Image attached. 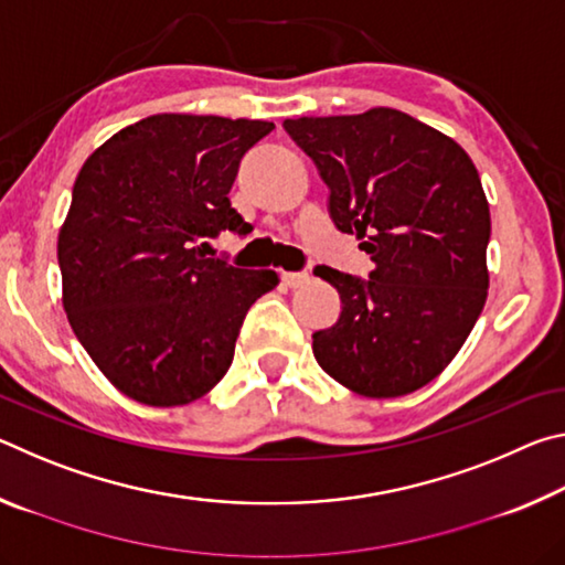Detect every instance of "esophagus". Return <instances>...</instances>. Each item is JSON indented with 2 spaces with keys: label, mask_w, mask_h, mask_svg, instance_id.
Masks as SVG:
<instances>
[{
  "label": "esophagus",
  "mask_w": 565,
  "mask_h": 565,
  "mask_svg": "<svg viewBox=\"0 0 565 565\" xmlns=\"http://www.w3.org/2000/svg\"><path fill=\"white\" fill-rule=\"evenodd\" d=\"M281 281L289 286V289H299V286L309 281V274H306V271H284Z\"/></svg>",
  "instance_id": "obj_1"
}]
</instances>
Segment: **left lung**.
Segmentation results:
<instances>
[{
	"instance_id": "left-lung-1",
	"label": "left lung",
	"mask_w": 565,
	"mask_h": 565,
	"mask_svg": "<svg viewBox=\"0 0 565 565\" xmlns=\"http://www.w3.org/2000/svg\"><path fill=\"white\" fill-rule=\"evenodd\" d=\"M329 186V214L371 254L369 279L317 266L341 313L313 356L341 386L394 398L426 386L463 347L486 303L491 214L471 157L388 107L286 119Z\"/></svg>"
}]
</instances>
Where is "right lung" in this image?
<instances>
[{
    "mask_svg": "<svg viewBox=\"0 0 565 565\" xmlns=\"http://www.w3.org/2000/svg\"><path fill=\"white\" fill-rule=\"evenodd\" d=\"M271 121L154 114L84 161L56 242L62 301L99 371L147 406H184L232 366L271 269L206 256V238L252 224L228 202L238 164Z\"/></svg>",
    "mask_w": 565,
    "mask_h": 565,
    "instance_id": "obj_1",
    "label": "right lung"
}]
</instances>
